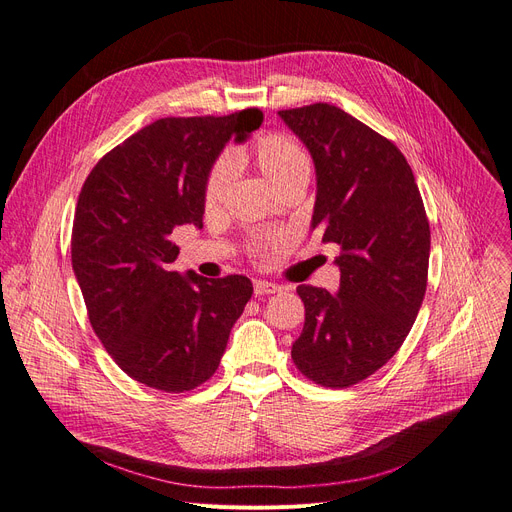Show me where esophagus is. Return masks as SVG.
<instances>
[{
	"mask_svg": "<svg viewBox=\"0 0 512 512\" xmlns=\"http://www.w3.org/2000/svg\"><path fill=\"white\" fill-rule=\"evenodd\" d=\"M253 291H255V295H270V293H278L280 285L268 283V280H255Z\"/></svg>",
	"mask_w": 512,
	"mask_h": 512,
	"instance_id": "esophagus-1",
	"label": "esophagus"
}]
</instances>
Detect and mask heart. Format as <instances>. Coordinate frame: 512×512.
Here are the masks:
<instances>
[{
  "mask_svg": "<svg viewBox=\"0 0 512 512\" xmlns=\"http://www.w3.org/2000/svg\"><path fill=\"white\" fill-rule=\"evenodd\" d=\"M251 161L261 176L280 193L289 187L306 185L312 174V157L306 148L289 134H266L255 140L251 148ZM234 174V157L223 153L212 163L204 183V204L214 208L223 202ZM280 244L278 236L253 238L249 249L255 255L274 251Z\"/></svg>",
  "mask_w": 512,
  "mask_h": 512,
  "instance_id": "1",
  "label": "heart"
}]
</instances>
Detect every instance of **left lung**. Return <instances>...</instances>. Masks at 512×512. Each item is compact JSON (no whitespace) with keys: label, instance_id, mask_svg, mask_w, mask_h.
Wrapping results in <instances>:
<instances>
[{"label":"left lung","instance_id":"8db88e82","mask_svg":"<svg viewBox=\"0 0 512 512\" xmlns=\"http://www.w3.org/2000/svg\"><path fill=\"white\" fill-rule=\"evenodd\" d=\"M312 155V229L340 246V291L300 285L306 308L291 359L329 389L366 381L398 353L421 308L430 221L402 151L332 104L278 110Z\"/></svg>","mask_w":512,"mask_h":512}]
</instances>
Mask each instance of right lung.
Returning <instances> with one entry per match:
<instances>
[{
  "mask_svg": "<svg viewBox=\"0 0 512 512\" xmlns=\"http://www.w3.org/2000/svg\"><path fill=\"white\" fill-rule=\"evenodd\" d=\"M263 123L259 108L227 117H166L106 153L80 189L72 268L95 336L134 381L191 391L217 372L251 300L246 276H180L178 225L202 227L204 183L225 142Z\"/></svg>",
  "mask_w": 512,
  "mask_h": 512,
  "instance_id": "obj_1",
  "label": "right lung"
}]
</instances>
